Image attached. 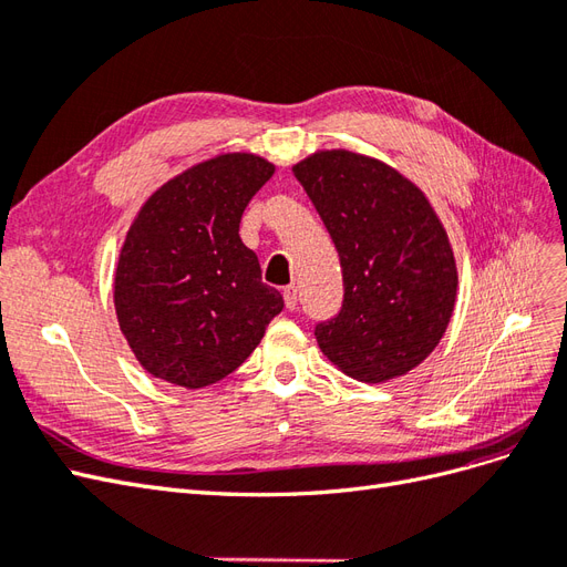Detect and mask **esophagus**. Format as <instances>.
<instances>
[{
  "mask_svg": "<svg viewBox=\"0 0 567 567\" xmlns=\"http://www.w3.org/2000/svg\"><path fill=\"white\" fill-rule=\"evenodd\" d=\"M298 300H300L298 286H286V288H284V302H286L288 310H296V307H298Z\"/></svg>",
  "mask_w": 567,
  "mask_h": 567,
  "instance_id": "obj_1",
  "label": "esophagus"
}]
</instances>
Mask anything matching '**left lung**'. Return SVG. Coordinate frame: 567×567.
Instances as JSON below:
<instances>
[{"label":"left lung","mask_w":567,"mask_h":567,"mask_svg":"<svg viewBox=\"0 0 567 567\" xmlns=\"http://www.w3.org/2000/svg\"><path fill=\"white\" fill-rule=\"evenodd\" d=\"M340 257L342 305L319 321L321 352L357 381L419 367L447 329L454 255L431 203L390 165L321 151L293 167Z\"/></svg>","instance_id":"left-lung-1"}]
</instances>
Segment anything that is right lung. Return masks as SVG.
Listing matches in <instances>:
<instances>
[{"instance_id":"right-lung-1","label":"right lung","mask_w":567,"mask_h":567,"mask_svg":"<svg viewBox=\"0 0 567 567\" xmlns=\"http://www.w3.org/2000/svg\"><path fill=\"white\" fill-rule=\"evenodd\" d=\"M274 165L227 153L163 184L136 215L115 269V312L156 379L203 388L241 367L284 310L238 225Z\"/></svg>"}]
</instances>
